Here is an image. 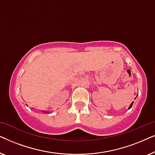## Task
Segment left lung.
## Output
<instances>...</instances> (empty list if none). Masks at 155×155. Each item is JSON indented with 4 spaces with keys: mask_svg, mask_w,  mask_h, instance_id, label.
<instances>
[{
    "mask_svg": "<svg viewBox=\"0 0 155 155\" xmlns=\"http://www.w3.org/2000/svg\"><path fill=\"white\" fill-rule=\"evenodd\" d=\"M133 102H132V103H131V104H130V107H129V108H128V109H130V108H131V107H132V106H133Z\"/></svg>",
    "mask_w": 155,
    "mask_h": 155,
    "instance_id": "8db88e82",
    "label": "left lung"
}]
</instances>
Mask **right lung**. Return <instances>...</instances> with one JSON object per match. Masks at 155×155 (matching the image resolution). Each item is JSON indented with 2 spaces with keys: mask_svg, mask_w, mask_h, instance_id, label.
<instances>
[{
  "mask_svg": "<svg viewBox=\"0 0 155 155\" xmlns=\"http://www.w3.org/2000/svg\"><path fill=\"white\" fill-rule=\"evenodd\" d=\"M44 112V113H46V112H45V111H43ZM47 113H48V112H47Z\"/></svg>",
  "mask_w": 155,
  "mask_h": 155,
  "instance_id": "obj_1",
  "label": "right lung"
}]
</instances>
